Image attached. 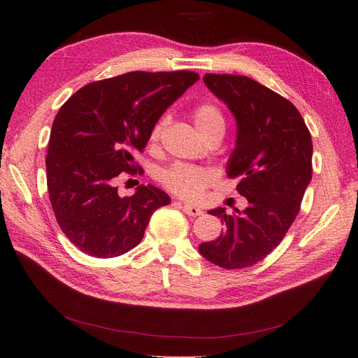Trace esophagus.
I'll return each instance as SVG.
<instances>
[{
    "mask_svg": "<svg viewBox=\"0 0 358 358\" xmlns=\"http://www.w3.org/2000/svg\"><path fill=\"white\" fill-rule=\"evenodd\" d=\"M182 210L185 212L187 215H189V216H199V215L203 213L201 209L199 208V206L188 204V203H183V204H182Z\"/></svg>",
    "mask_w": 358,
    "mask_h": 358,
    "instance_id": "esophagus-1",
    "label": "esophagus"
}]
</instances>
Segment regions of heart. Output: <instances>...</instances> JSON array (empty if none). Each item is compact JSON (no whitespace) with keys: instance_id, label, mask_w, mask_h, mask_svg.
<instances>
[{"instance_id":"1","label":"heart","mask_w":358,"mask_h":358,"mask_svg":"<svg viewBox=\"0 0 358 358\" xmlns=\"http://www.w3.org/2000/svg\"><path fill=\"white\" fill-rule=\"evenodd\" d=\"M192 119L204 137L216 131H225V117L215 103L206 101L197 104L192 110ZM166 124L167 117L158 119L149 133V142H157L164 131ZM212 180L213 173L209 169L185 164V162H176L161 175L162 185L183 199H197Z\"/></svg>"}]
</instances>
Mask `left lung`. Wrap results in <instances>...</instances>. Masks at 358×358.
<instances>
[{
  "label": "left lung",
  "mask_w": 358,
  "mask_h": 358,
  "mask_svg": "<svg viewBox=\"0 0 358 358\" xmlns=\"http://www.w3.org/2000/svg\"><path fill=\"white\" fill-rule=\"evenodd\" d=\"M203 80L236 119L227 175L239 178L237 191L248 208L233 215L224 208L209 210L225 222V231L199 251L220 267L243 268L272 252L294 222L312 179V138L294 104L262 83L212 73Z\"/></svg>",
  "instance_id": "8db88e82"
}]
</instances>
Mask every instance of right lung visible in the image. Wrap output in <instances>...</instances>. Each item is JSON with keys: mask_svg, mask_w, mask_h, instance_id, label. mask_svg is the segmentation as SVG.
<instances>
[{"mask_svg": "<svg viewBox=\"0 0 358 358\" xmlns=\"http://www.w3.org/2000/svg\"><path fill=\"white\" fill-rule=\"evenodd\" d=\"M194 71H131L74 92L52 125L46 157L55 218L82 252L112 258L143 239L152 213L170 203L154 185L121 197L116 179L134 173V150L146 148L154 124L191 85Z\"/></svg>", "mask_w": 358, "mask_h": 358, "instance_id": "1", "label": "right lung"}]
</instances>
